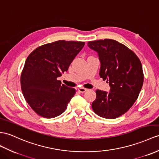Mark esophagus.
<instances>
[{
  "instance_id": "1",
  "label": "esophagus",
  "mask_w": 159,
  "mask_h": 159,
  "mask_svg": "<svg viewBox=\"0 0 159 159\" xmlns=\"http://www.w3.org/2000/svg\"><path fill=\"white\" fill-rule=\"evenodd\" d=\"M88 90V89L84 88H78V91L81 93H84L85 92H86Z\"/></svg>"
}]
</instances>
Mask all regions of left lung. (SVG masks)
<instances>
[{
  "label": "left lung",
  "mask_w": 159,
  "mask_h": 159,
  "mask_svg": "<svg viewBox=\"0 0 159 159\" xmlns=\"http://www.w3.org/2000/svg\"><path fill=\"white\" fill-rule=\"evenodd\" d=\"M88 46L98 53L100 77L111 88L109 92L96 90L93 111L101 117L115 119L132 107L140 94L144 82L141 62L132 50L114 40L90 41Z\"/></svg>",
  "instance_id": "obj_1"
}]
</instances>
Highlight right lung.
<instances>
[{
	"instance_id": "1",
	"label": "right lung",
	"mask_w": 159,
	"mask_h": 159,
	"mask_svg": "<svg viewBox=\"0 0 159 159\" xmlns=\"http://www.w3.org/2000/svg\"><path fill=\"white\" fill-rule=\"evenodd\" d=\"M84 44V42L56 41L39 46L27 58L21 75V90L38 115L50 119L66 110L75 90L61 84L57 77L68 70Z\"/></svg>"
}]
</instances>
